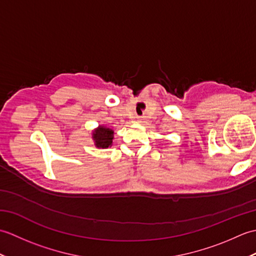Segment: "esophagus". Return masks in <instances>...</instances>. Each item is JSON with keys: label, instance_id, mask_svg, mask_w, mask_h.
Listing matches in <instances>:
<instances>
[{"label": "esophagus", "instance_id": "1", "mask_svg": "<svg viewBox=\"0 0 256 256\" xmlns=\"http://www.w3.org/2000/svg\"><path fill=\"white\" fill-rule=\"evenodd\" d=\"M136 118H138V123H143V122H144V120H145V118H144V116H138Z\"/></svg>", "mask_w": 256, "mask_h": 256}]
</instances>
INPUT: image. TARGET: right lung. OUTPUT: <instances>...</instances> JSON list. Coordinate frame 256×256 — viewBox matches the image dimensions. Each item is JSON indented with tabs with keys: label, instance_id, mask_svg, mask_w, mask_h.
<instances>
[{
	"label": "right lung",
	"instance_id": "1",
	"mask_svg": "<svg viewBox=\"0 0 256 256\" xmlns=\"http://www.w3.org/2000/svg\"><path fill=\"white\" fill-rule=\"evenodd\" d=\"M113 130L110 128L100 125L94 131H92V138L94 140V145L98 148H106L112 145L113 140Z\"/></svg>",
	"mask_w": 256,
	"mask_h": 256
}]
</instances>
